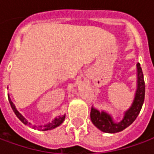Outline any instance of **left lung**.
<instances>
[{
    "instance_id": "1",
    "label": "left lung",
    "mask_w": 154,
    "mask_h": 154,
    "mask_svg": "<svg viewBox=\"0 0 154 154\" xmlns=\"http://www.w3.org/2000/svg\"><path fill=\"white\" fill-rule=\"evenodd\" d=\"M145 96V83L140 63H137V90L131 106L124 112L123 118L115 122L113 117L105 111H100L92 106L91 119L92 123L99 130L106 133H116L123 131L134 122L142 109Z\"/></svg>"
}]
</instances>
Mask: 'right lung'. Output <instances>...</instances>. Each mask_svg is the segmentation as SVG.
<instances>
[{"label": "right lung", "instance_id": "obj_1", "mask_svg": "<svg viewBox=\"0 0 154 154\" xmlns=\"http://www.w3.org/2000/svg\"><path fill=\"white\" fill-rule=\"evenodd\" d=\"M8 100H9L11 106L12 108V110L14 111V113L16 114V116H17V118L22 122V123H24L25 125H27V126H29V127H32L33 129H38V130H40V131H48V130H52V129H54V128H56L57 127L60 126V125L63 122L64 119H65V114H64V115L63 116H59L55 117L54 119L51 122H49V123L48 124H45V125H43V126L32 125V124H31L30 122H28V121H27V120H26L18 111H17V109L16 108V106L13 104V102H12V100H11L9 95H8Z\"/></svg>", "mask_w": 154, "mask_h": 154}]
</instances>
